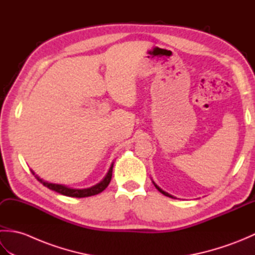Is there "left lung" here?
<instances>
[{"instance_id":"1","label":"left lung","mask_w":255,"mask_h":255,"mask_svg":"<svg viewBox=\"0 0 255 255\" xmlns=\"http://www.w3.org/2000/svg\"><path fill=\"white\" fill-rule=\"evenodd\" d=\"M153 184H154V186H155V188H156V189H158V191H159V192H160V193H162V194H163V195H165V196H167V197H171V198H174V197H173V196H172V195H170V194H169V193H166V192H164V191H162V189H161V188H160V187H159V186H158V185H156V184H155V183H154V182H153Z\"/></svg>"}]
</instances>
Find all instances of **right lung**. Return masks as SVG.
Segmentation results:
<instances>
[{
	"label": "right lung",
	"mask_w": 255,
	"mask_h": 255,
	"mask_svg": "<svg viewBox=\"0 0 255 255\" xmlns=\"http://www.w3.org/2000/svg\"><path fill=\"white\" fill-rule=\"evenodd\" d=\"M113 166H114V162L112 163L110 170H108L106 176L103 178V180L97 183L96 185L89 187V188H83V189H77V188H70L66 185H61V184H53V183H48L46 181L42 180L38 175H36L34 171H31L32 174L35 175V177L37 178V181H39L42 185L48 187L51 191H55L59 194H62L64 196H69V197H89V196H93V195L96 194H100L101 192L104 191V189L108 186V184H110L111 180H112V174H113Z\"/></svg>",
	"instance_id": "right-lung-1"
}]
</instances>
